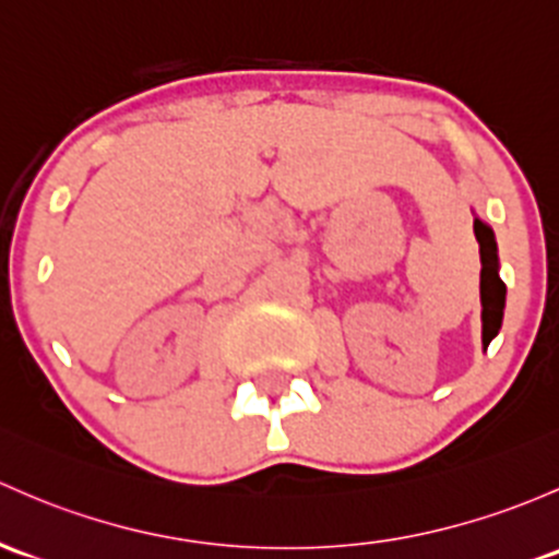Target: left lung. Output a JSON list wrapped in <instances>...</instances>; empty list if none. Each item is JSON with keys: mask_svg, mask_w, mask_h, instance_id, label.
<instances>
[{"mask_svg": "<svg viewBox=\"0 0 559 559\" xmlns=\"http://www.w3.org/2000/svg\"><path fill=\"white\" fill-rule=\"evenodd\" d=\"M474 235L479 240V297H481V345H490L503 324V305H507V284L498 275L496 235L485 222L474 219Z\"/></svg>", "mask_w": 559, "mask_h": 559, "instance_id": "8db88e82", "label": "left lung"}]
</instances>
